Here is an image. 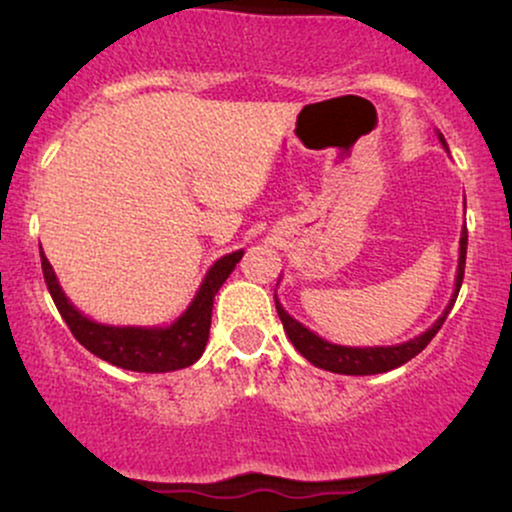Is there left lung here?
<instances>
[{"label":"left lung","mask_w":512,"mask_h":512,"mask_svg":"<svg viewBox=\"0 0 512 512\" xmlns=\"http://www.w3.org/2000/svg\"><path fill=\"white\" fill-rule=\"evenodd\" d=\"M440 142L445 144V139L440 137ZM448 146V144H445ZM464 260H467V231H462L460 238V267H457V279H455V293H452V301L445 313L438 317L436 325L431 330H426L421 337L411 339L407 344H397V346H375V349H354V346H339V344H330L325 339H320L317 334H313L308 327H303L301 322L293 320V317L281 308V303L276 301V313L281 317V325H284L286 334H289L291 344L296 346L298 354H303L310 363L322 370H330V373H342V375H375V373H385V370H392L402 363H407L414 358L416 354L426 349L428 342L436 337L440 327H443L445 317H448L450 308L455 305L457 293H460L462 279H464Z\"/></svg>","instance_id":"1"}]
</instances>
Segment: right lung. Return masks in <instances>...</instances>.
<instances>
[{
    "label": "right lung",
    "mask_w": 512,
    "mask_h": 512,
    "mask_svg": "<svg viewBox=\"0 0 512 512\" xmlns=\"http://www.w3.org/2000/svg\"><path fill=\"white\" fill-rule=\"evenodd\" d=\"M240 257H243V250L221 257L209 269L207 279L199 286L190 308L170 327H149V330L146 327H110L88 320L67 301L48 257L40 255V264H43V276L52 301L60 310L62 320L72 330L76 342L117 368L137 370V373H168V370L192 366L202 356L209 339L214 296L219 293L223 281L228 279V274L236 269Z\"/></svg>",
    "instance_id": "add662e5"
}]
</instances>
